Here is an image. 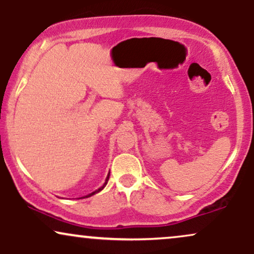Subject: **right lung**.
<instances>
[{
    "label": "right lung",
    "instance_id": "obj_1",
    "mask_svg": "<svg viewBox=\"0 0 254 254\" xmlns=\"http://www.w3.org/2000/svg\"><path fill=\"white\" fill-rule=\"evenodd\" d=\"M109 178H110V173H109V176H107V178H106V180H105V183H104V185L103 186H101V188H99L98 189V190L97 191H94V192H92V193H89L88 194V196H86V198L87 197H90V196H93V194H95V193H98V192L99 191H101V190H103V189L105 188V186H106V184H107V182H109ZM84 198V197H83Z\"/></svg>",
    "mask_w": 254,
    "mask_h": 254
}]
</instances>
